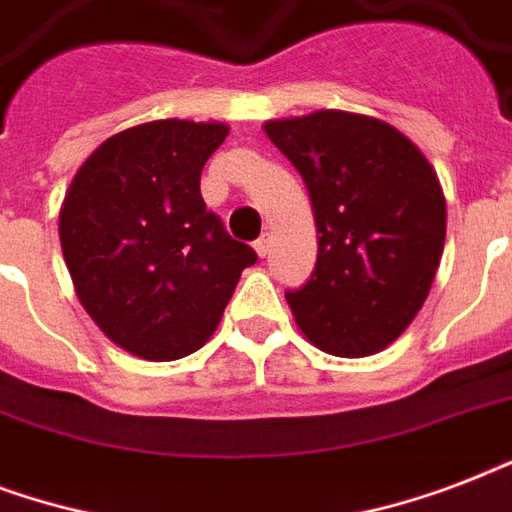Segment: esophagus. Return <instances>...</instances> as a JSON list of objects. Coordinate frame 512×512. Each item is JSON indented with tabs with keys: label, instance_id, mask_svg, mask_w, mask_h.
<instances>
[{
	"label": "esophagus",
	"instance_id": "1",
	"mask_svg": "<svg viewBox=\"0 0 512 512\" xmlns=\"http://www.w3.org/2000/svg\"><path fill=\"white\" fill-rule=\"evenodd\" d=\"M255 252L257 257H265L268 252H271V236H268V233H263V236L255 241Z\"/></svg>",
	"mask_w": 512,
	"mask_h": 512
}]
</instances>
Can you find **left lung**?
<instances>
[{
	"label": "left lung",
	"mask_w": 512,
	"mask_h": 512,
	"mask_svg": "<svg viewBox=\"0 0 512 512\" xmlns=\"http://www.w3.org/2000/svg\"><path fill=\"white\" fill-rule=\"evenodd\" d=\"M263 130L305 180L319 233L311 281L287 292L297 327L332 356L380 353L420 313L444 255L436 170L404 132L366 114L321 108Z\"/></svg>",
	"instance_id": "obj_1"
}]
</instances>
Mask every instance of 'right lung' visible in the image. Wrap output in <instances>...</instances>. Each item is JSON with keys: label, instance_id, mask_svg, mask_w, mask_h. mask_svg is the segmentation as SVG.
Listing matches in <instances>:
<instances>
[{"label": "right lung", "instance_id": "right-lung-1", "mask_svg": "<svg viewBox=\"0 0 512 512\" xmlns=\"http://www.w3.org/2000/svg\"><path fill=\"white\" fill-rule=\"evenodd\" d=\"M225 135V122L135 124L103 140L68 185L58 233L74 292L130 356L199 350L257 260L201 199V170Z\"/></svg>", "mask_w": 512, "mask_h": 512}]
</instances>
